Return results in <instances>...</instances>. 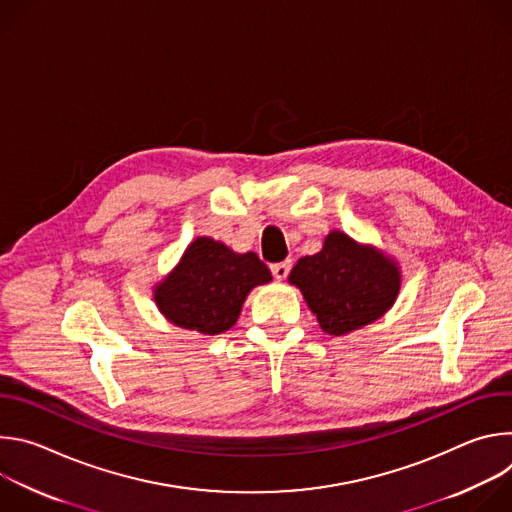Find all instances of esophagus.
I'll list each match as a JSON object with an SVG mask.
<instances>
[{"instance_id":"esophagus-1","label":"esophagus","mask_w":512,"mask_h":512,"mask_svg":"<svg viewBox=\"0 0 512 512\" xmlns=\"http://www.w3.org/2000/svg\"><path fill=\"white\" fill-rule=\"evenodd\" d=\"M289 269H291V261H281V263H273V265H271V271H273L275 279H279V281L287 277Z\"/></svg>"}]
</instances>
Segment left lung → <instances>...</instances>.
<instances>
[{
  "mask_svg": "<svg viewBox=\"0 0 512 512\" xmlns=\"http://www.w3.org/2000/svg\"><path fill=\"white\" fill-rule=\"evenodd\" d=\"M287 281L302 291L326 334L346 336L393 308L401 291V267L375 245L334 229L316 255L298 259Z\"/></svg>",
  "mask_w": 512,
  "mask_h": 512,
  "instance_id": "8db88e82",
  "label": "left lung"
}]
</instances>
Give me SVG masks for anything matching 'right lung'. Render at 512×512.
Listing matches in <instances>:
<instances>
[{
	"mask_svg": "<svg viewBox=\"0 0 512 512\" xmlns=\"http://www.w3.org/2000/svg\"><path fill=\"white\" fill-rule=\"evenodd\" d=\"M271 279L253 251L235 253L221 241L196 237L178 265L154 285V302L170 324L214 336L233 328L251 289Z\"/></svg>",
	"mask_w": 512,
	"mask_h": 512,
	"instance_id": "obj_1",
	"label": "right lung"
}]
</instances>
